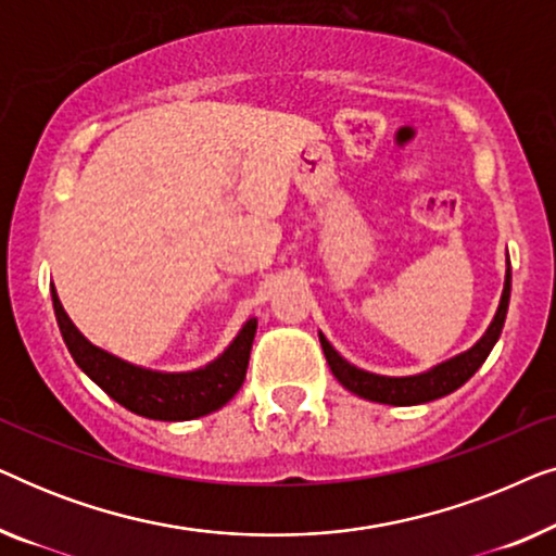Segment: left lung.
<instances>
[{
	"label": "left lung",
	"instance_id": "obj_1",
	"mask_svg": "<svg viewBox=\"0 0 556 556\" xmlns=\"http://www.w3.org/2000/svg\"><path fill=\"white\" fill-rule=\"evenodd\" d=\"M508 299H511V265L506 261L504 293H501L498 311L483 337L478 339L468 352L453 356V359H447L443 364H438V367L420 371V375H413V377L371 375V371H364L359 367H354V364H349L344 356H341L337 349L326 341L324 333H318V339H321V349L326 354V362H329V367L333 371V377H337L349 392L359 394L364 400L382 402V405H397V407L422 405V402H432L455 392L458 387L466 384L468 379L476 375L478 367L485 362V356L491 354L493 344H496L501 337V329H504V321H506Z\"/></svg>",
	"mask_w": 556,
	"mask_h": 556
}]
</instances>
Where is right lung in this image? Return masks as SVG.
I'll list each match as a JSON object with an SVG mask.
<instances>
[{
  "mask_svg": "<svg viewBox=\"0 0 556 556\" xmlns=\"http://www.w3.org/2000/svg\"><path fill=\"white\" fill-rule=\"evenodd\" d=\"M52 306L75 364L118 405L149 420L177 422L210 415L227 405L245 382L257 318H248L232 344L207 367L194 371H154L136 367L90 344L65 314L55 288H52Z\"/></svg>",
  "mask_w": 556,
  "mask_h": 556,
  "instance_id": "add662e5",
  "label": "right lung"
}]
</instances>
